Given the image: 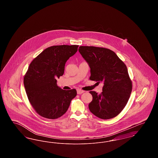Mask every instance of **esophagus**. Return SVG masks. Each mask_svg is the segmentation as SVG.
<instances>
[{
	"label": "esophagus",
	"instance_id": "1",
	"mask_svg": "<svg viewBox=\"0 0 158 158\" xmlns=\"http://www.w3.org/2000/svg\"><path fill=\"white\" fill-rule=\"evenodd\" d=\"M83 92H85L84 90H81V89H77V94H82Z\"/></svg>",
	"mask_w": 158,
	"mask_h": 158
}]
</instances>
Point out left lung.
<instances>
[{
  "mask_svg": "<svg viewBox=\"0 0 158 158\" xmlns=\"http://www.w3.org/2000/svg\"><path fill=\"white\" fill-rule=\"evenodd\" d=\"M79 52L90 68V80L104 83L101 94L89 92L93 98L89 104L90 112L104 120L116 117L127 104L132 90L126 64L110 49L80 46Z\"/></svg>",
  "mask_w": 158,
  "mask_h": 158,
  "instance_id": "obj_1",
  "label": "left lung"
}]
</instances>
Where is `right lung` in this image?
<instances>
[{"instance_id":"obj_1","label":"right lung","mask_w":158,"mask_h":158,"mask_svg":"<svg viewBox=\"0 0 158 158\" xmlns=\"http://www.w3.org/2000/svg\"><path fill=\"white\" fill-rule=\"evenodd\" d=\"M79 45H54L47 48L32 60L23 78L27 97L41 116L56 119L67 111L77 92L66 90L57 85L64 74L67 60L77 51Z\"/></svg>"}]
</instances>
